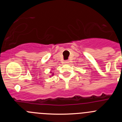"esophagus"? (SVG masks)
<instances>
[{"mask_svg":"<svg viewBox=\"0 0 122 122\" xmlns=\"http://www.w3.org/2000/svg\"><path fill=\"white\" fill-rule=\"evenodd\" d=\"M68 63V60H65V63Z\"/></svg>","mask_w":122,"mask_h":122,"instance_id":"obj_1","label":"esophagus"}]
</instances>
